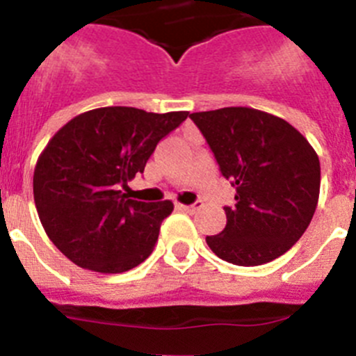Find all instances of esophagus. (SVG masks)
Masks as SVG:
<instances>
[{
  "label": "esophagus",
  "mask_w": 356,
  "mask_h": 356,
  "mask_svg": "<svg viewBox=\"0 0 356 356\" xmlns=\"http://www.w3.org/2000/svg\"><path fill=\"white\" fill-rule=\"evenodd\" d=\"M178 207H180L181 210H185V212L194 213V212H197V210H200L203 205H201L200 201H197V203H194V205H178Z\"/></svg>",
  "instance_id": "obj_1"
}]
</instances>
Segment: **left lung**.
Instances as JSON below:
<instances>
[{
  "label": "left lung",
  "mask_w": 356,
  "mask_h": 356,
  "mask_svg": "<svg viewBox=\"0 0 356 356\" xmlns=\"http://www.w3.org/2000/svg\"><path fill=\"white\" fill-rule=\"evenodd\" d=\"M221 175L235 187L226 226L207 237L210 250L235 266H262L300 241L319 201L316 149L285 119L250 106L194 112Z\"/></svg>",
  "instance_id": "8db88e82"
}]
</instances>
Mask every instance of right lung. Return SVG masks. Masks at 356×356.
Masks as SVG:
<instances>
[{"label":"right lung","instance_id":"1","mask_svg":"<svg viewBox=\"0 0 356 356\" xmlns=\"http://www.w3.org/2000/svg\"><path fill=\"white\" fill-rule=\"evenodd\" d=\"M188 112L103 106L72 118L39 155L37 213L71 262L96 273L130 271L151 254L172 201L144 203L119 191L144 171L156 144Z\"/></svg>","mask_w":356,"mask_h":356}]
</instances>
